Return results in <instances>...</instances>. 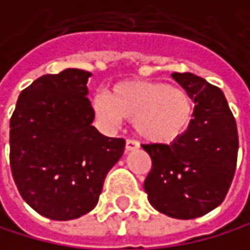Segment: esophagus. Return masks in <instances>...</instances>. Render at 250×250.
Returning <instances> with one entry per match:
<instances>
[{"mask_svg": "<svg viewBox=\"0 0 250 250\" xmlns=\"http://www.w3.org/2000/svg\"><path fill=\"white\" fill-rule=\"evenodd\" d=\"M139 148V144L136 140H133V139H126V142H125V151L126 152H129V151H134V149H137Z\"/></svg>", "mask_w": 250, "mask_h": 250, "instance_id": "obj_1", "label": "esophagus"}]
</instances>
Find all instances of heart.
<instances>
[{
  "mask_svg": "<svg viewBox=\"0 0 250 250\" xmlns=\"http://www.w3.org/2000/svg\"><path fill=\"white\" fill-rule=\"evenodd\" d=\"M93 110L106 126H116L122 119L133 121L137 134L154 144H169L183 136L194 116L189 94L160 82H126L116 87L113 98L99 93Z\"/></svg>",
  "mask_w": 250,
  "mask_h": 250,
  "instance_id": "obj_1",
  "label": "heart"
}]
</instances>
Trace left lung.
Here are the masks:
<instances>
[{"label":"left lung","mask_w":250,"mask_h":250,"mask_svg":"<svg viewBox=\"0 0 250 250\" xmlns=\"http://www.w3.org/2000/svg\"><path fill=\"white\" fill-rule=\"evenodd\" d=\"M194 101L192 122L169 145H142L152 160L144 188L151 206L189 220L222 205L237 168L238 133L223 91L192 73H172Z\"/></svg>","instance_id":"8db88e82"}]
</instances>
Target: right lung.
Returning a JSON list of instances; mask_svg holds the SVG:
<instances>
[{
  "label": "right lung",
  "instance_id": "right-lung-1",
  "mask_svg": "<svg viewBox=\"0 0 250 250\" xmlns=\"http://www.w3.org/2000/svg\"><path fill=\"white\" fill-rule=\"evenodd\" d=\"M90 71L44 75L21 91L10 119V168L21 197L50 220H73L98 205L125 140L91 124Z\"/></svg>",
  "mask_w": 250,
  "mask_h": 250
}]
</instances>
